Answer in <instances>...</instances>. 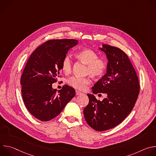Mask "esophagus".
I'll return each mask as SVG.
<instances>
[{"label": "esophagus", "mask_w": 156, "mask_h": 156, "mask_svg": "<svg viewBox=\"0 0 156 156\" xmlns=\"http://www.w3.org/2000/svg\"><path fill=\"white\" fill-rule=\"evenodd\" d=\"M81 94H82V93H81V92H80L78 91H76V95H80Z\"/></svg>", "instance_id": "esophagus-1"}]
</instances>
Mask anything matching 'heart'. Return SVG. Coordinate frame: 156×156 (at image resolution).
<instances>
[{
	"instance_id": "obj_1",
	"label": "heart",
	"mask_w": 156,
	"mask_h": 156,
	"mask_svg": "<svg viewBox=\"0 0 156 156\" xmlns=\"http://www.w3.org/2000/svg\"><path fill=\"white\" fill-rule=\"evenodd\" d=\"M75 57L83 63L87 65L86 74L93 78H99L106 70L105 62L98 58V54L93 50L89 48H84L75 54ZM62 70L65 74H69L72 70V62L69 55H66L62 63ZM69 84L79 90H84L90 83L89 78H79L73 76L67 81Z\"/></svg>"
}]
</instances>
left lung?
Wrapping results in <instances>:
<instances>
[{
  "instance_id": "obj_1",
  "label": "left lung",
  "mask_w": 156,
  "mask_h": 156,
  "mask_svg": "<svg viewBox=\"0 0 156 156\" xmlns=\"http://www.w3.org/2000/svg\"><path fill=\"white\" fill-rule=\"evenodd\" d=\"M108 60L106 73L92 87L93 94L104 93L106 98L98 100L87 94L89 104L83 114L93 129L102 131L119 125L131 112L140 93L136 71L127 55L120 49L102 44L99 48Z\"/></svg>"
}]
</instances>
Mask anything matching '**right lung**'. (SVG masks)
<instances>
[{
	"mask_svg": "<svg viewBox=\"0 0 156 156\" xmlns=\"http://www.w3.org/2000/svg\"><path fill=\"white\" fill-rule=\"evenodd\" d=\"M76 39H52L39 46L30 57L21 77V94L29 112L41 121L57 117L75 96V90L65 85L57 92L52 84L60 77L62 63Z\"/></svg>",
	"mask_w": 156,
	"mask_h": 156,
	"instance_id": "1",
	"label": "right lung"
}]
</instances>
